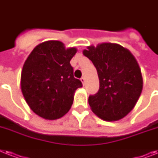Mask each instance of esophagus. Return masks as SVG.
<instances>
[{"mask_svg": "<svg viewBox=\"0 0 158 158\" xmlns=\"http://www.w3.org/2000/svg\"><path fill=\"white\" fill-rule=\"evenodd\" d=\"M80 80H81L83 85H84V83H85V78H84V77H82L81 79H80Z\"/></svg>", "mask_w": 158, "mask_h": 158, "instance_id": "obj_1", "label": "esophagus"}]
</instances>
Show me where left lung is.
<instances>
[{
	"label": "left lung",
	"mask_w": 158,
	"mask_h": 158,
	"mask_svg": "<svg viewBox=\"0 0 158 158\" xmlns=\"http://www.w3.org/2000/svg\"><path fill=\"white\" fill-rule=\"evenodd\" d=\"M97 70L100 88L89 96L95 114L105 121L123 118L134 108L143 89L141 70L132 53L118 44L102 43L83 51Z\"/></svg>",
	"instance_id": "8db88e82"
}]
</instances>
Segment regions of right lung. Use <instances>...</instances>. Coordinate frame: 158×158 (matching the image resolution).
Segmentation results:
<instances>
[{"label":"right lung","instance_id":"1","mask_svg":"<svg viewBox=\"0 0 158 158\" xmlns=\"http://www.w3.org/2000/svg\"><path fill=\"white\" fill-rule=\"evenodd\" d=\"M77 48H66L58 40L40 44L24 62L21 90L35 114L55 120L70 110L77 88L82 83L74 77L70 61Z\"/></svg>","mask_w":158,"mask_h":158}]
</instances>
